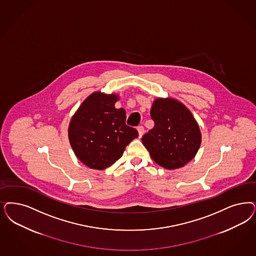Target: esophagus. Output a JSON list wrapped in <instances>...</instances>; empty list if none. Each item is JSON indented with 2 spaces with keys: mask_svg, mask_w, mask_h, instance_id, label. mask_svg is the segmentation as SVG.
<instances>
[{
  "mask_svg": "<svg viewBox=\"0 0 256 256\" xmlns=\"http://www.w3.org/2000/svg\"><path fill=\"white\" fill-rule=\"evenodd\" d=\"M137 130H138V133H139V137L141 138L142 136L144 135V126H139L137 128Z\"/></svg>",
  "mask_w": 256,
  "mask_h": 256,
  "instance_id": "34e87169",
  "label": "esophagus"
}]
</instances>
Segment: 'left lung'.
Wrapping results in <instances>:
<instances>
[{
	"label": "left lung",
	"mask_w": 256,
	"mask_h": 256,
	"mask_svg": "<svg viewBox=\"0 0 256 256\" xmlns=\"http://www.w3.org/2000/svg\"><path fill=\"white\" fill-rule=\"evenodd\" d=\"M154 128L142 137L151 158L166 169L182 168L200 146L202 133L191 112L173 98H158L150 110Z\"/></svg>",
	"instance_id": "8db88e82"
}]
</instances>
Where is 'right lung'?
I'll return each instance as SVG.
<instances>
[{
  "instance_id": "right-lung-1",
  "label": "right lung",
  "mask_w": 256,
  "mask_h": 256,
  "mask_svg": "<svg viewBox=\"0 0 256 256\" xmlns=\"http://www.w3.org/2000/svg\"><path fill=\"white\" fill-rule=\"evenodd\" d=\"M118 96L96 92L70 119L68 135L76 156L88 168L103 170L123 155L138 132L126 124V110L116 108Z\"/></svg>"
}]
</instances>
